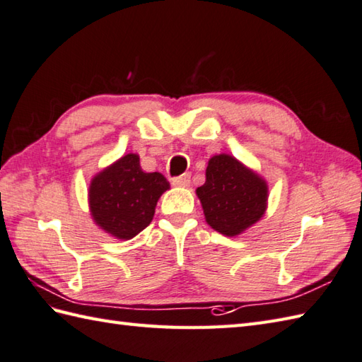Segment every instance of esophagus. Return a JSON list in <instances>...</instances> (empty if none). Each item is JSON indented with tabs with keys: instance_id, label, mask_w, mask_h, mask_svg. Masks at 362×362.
<instances>
[{
	"instance_id": "1",
	"label": "esophagus",
	"mask_w": 362,
	"mask_h": 362,
	"mask_svg": "<svg viewBox=\"0 0 362 362\" xmlns=\"http://www.w3.org/2000/svg\"><path fill=\"white\" fill-rule=\"evenodd\" d=\"M172 184L176 187H189L190 184V175L189 173H184L181 176H176V178L172 180Z\"/></svg>"
}]
</instances>
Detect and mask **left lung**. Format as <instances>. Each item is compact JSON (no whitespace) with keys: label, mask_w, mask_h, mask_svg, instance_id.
<instances>
[{"label":"left lung","mask_w":362,"mask_h":362,"mask_svg":"<svg viewBox=\"0 0 362 362\" xmlns=\"http://www.w3.org/2000/svg\"><path fill=\"white\" fill-rule=\"evenodd\" d=\"M209 226L235 237L259 221L267 211L268 184L230 155L209 159L206 182L197 189Z\"/></svg>","instance_id":"obj_1"}]
</instances>
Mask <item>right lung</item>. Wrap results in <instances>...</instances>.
I'll list each match as a JSON object with an SVG mask.
<instances>
[{"label":"right lung","instance_id":"1","mask_svg":"<svg viewBox=\"0 0 362 362\" xmlns=\"http://www.w3.org/2000/svg\"><path fill=\"white\" fill-rule=\"evenodd\" d=\"M170 184L164 175L144 172L139 156L128 153L94 176L88 203L94 223L119 240H130L153 220L158 199Z\"/></svg>","mask_w":362,"mask_h":362}]
</instances>
